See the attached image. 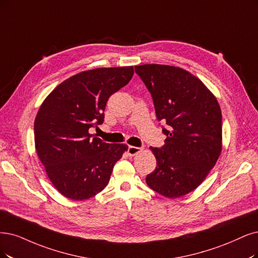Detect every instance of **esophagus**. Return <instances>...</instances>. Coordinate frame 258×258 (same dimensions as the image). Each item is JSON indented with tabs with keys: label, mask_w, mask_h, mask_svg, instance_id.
I'll return each mask as SVG.
<instances>
[{
	"label": "esophagus",
	"mask_w": 258,
	"mask_h": 258,
	"mask_svg": "<svg viewBox=\"0 0 258 258\" xmlns=\"http://www.w3.org/2000/svg\"><path fill=\"white\" fill-rule=\"evenodd\" d=\"M141 150H142V149H141V148H138V147L128 146V148H127V153H128L130 156H134V155L138 154Z\"/></svg>",
	"instance_id": "34e87169"
}]
</instances>
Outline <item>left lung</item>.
Returning a JSON list of instances; mask_svg holds the SVG:
<instances>
[{
    "label": "left lung",
    "instance_id": "obj_1",
    "mask_svg": "<svg viewBox=\"0 0 258 258\" xmlns=\"http://www.w3.org/2000/svg\"><path fill=\"white\" fill-rule=\"evenodd\" d=\"M135 72L153 99L156 118L165 123L161 148H150L157 166L148 186L174 199L191 192L208 175L222 150V114L215 95L197 76L173 66L148 63Z\"/></svg>",
    "mask_w": 258,
    "mask_h": 258
}]
</instances>
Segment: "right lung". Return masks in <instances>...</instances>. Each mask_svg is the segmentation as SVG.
Returning <instances> with one entry per match:
<instances>
[{"label":"right lung","mask_w":258,"mask_h":258,"mask_svg":"<svg viewBox=\"0 0 258 258\" xmlns=\"http://www.w3.org/2000/svg\"><path fill=\"white\" fill-rule=\"evenodd\" d=\"M133 67L83 71L46 97L35 119V147L54 187L83 201L107 186L114 164L127 151L89 134L104 121L110 95L132 80Z\"/></svg>","instance_id":"1"}]
</instances>
